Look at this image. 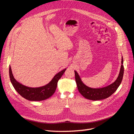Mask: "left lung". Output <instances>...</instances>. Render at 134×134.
<instances>
[{"label": "left lung", "mask_w": 134, "mask_h": 134, "mask_svg": "<svg viewBox=\"0 0 134 134\" xmlns=\"http://www.w3.org/2000/svg\"><path fill=\"white\" fill-rule=\"evenodd\" d=\"M121 63L122 65L120 72H119V74L116 81L107 87L100 88H92L86 86L82 82L78 73L74 71L75 81L79 92L86 99L92 100H99L106 99V98L111 96L120 85L123 79L124 74L123 58H122Z\"/></svg>", "instance_id": "obj_1"}]
</instances>
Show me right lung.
<instances>
[{
	"label": "right lung",
	"mask_w": 134,
	"mask_h": 134,
	"mask_svg": "<svg viewBox=\"0 0 134 134\" xmlns=\"http://www.w3.org/2000/svg\"><path fill=\"white\" fill-rule=\"evenodd\" d=\"M66 69L56 74L50 82L47 85L40 87H29L17 81L14 78L11 66L9 67V75L11 82L17 92L25 99L30 101H41L48 99L55 92L58 82L65 73Z\"/></svg>",
	"instance_id": "add662e5"
}]
</instances>
